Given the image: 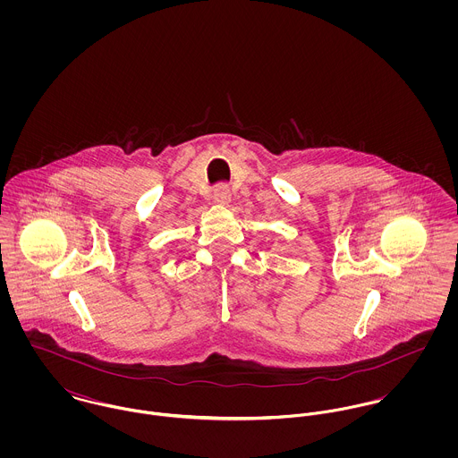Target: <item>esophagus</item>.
Masks as SVG:
<instances>
[{
  "mask_svg": "<svg viewBox=\"0 0 458 458\" xmlns=\"http://www.w3.org/2000/svg\"><path fill=\"white\" fill-rule=\"evenodd\" d=\"M231 191H229V187L227 185H218L215 191H213V200L216 202V204H220V206H227L229 202H231Z\"/></svg>",
  "mask_w": 458,
  "mask_h": 458,
  "instance_id": "1",
  "label": "esophagus"
}]
</instances>
